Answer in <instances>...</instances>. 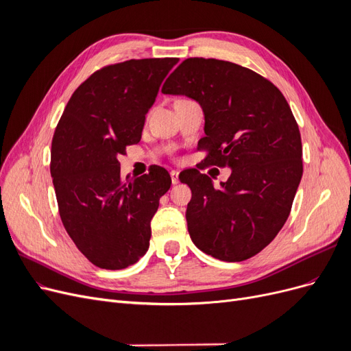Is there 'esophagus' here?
Returning <instances> with one entry per match:
<instances>
[{"mask_svg":"<svg viewBox=\"0 0 351 351\" xmlns=\"http://www.w3.org/2000/svg\"><path fill=\"white\" fill-rule=\"evenodd\" d=\"M169 176H171V183H173V184H177V183H178V171H176V169H173V171H169Z\"/></svg>","mask_w":351,"mask_h":351,"instance_id":"esophagus-1","label":"esophagus"}]
</instances>
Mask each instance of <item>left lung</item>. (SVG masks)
<instances>
[{
	"label": "left lung",
	"mask_w": 351,
	"mask_h": 351,
	"mask_svg": "<svg viewBox=\"0 0 351 351\" xmlns=\"http://www.w3.org/2000/svg\"><path fill=\"white\" fill-rule=\"evenodd\" d=\"M162 93L200 104L206 136L197 147L208 152L204 161L231 168L219 189L196 168L180 174L192 190L190 239L219 261L254 256L285 224L303 174L302 137L289 102L261 74L215 58L184 60Z\"/></svg>",
	"instance_id": "left-lung-1"
}]
</instances>
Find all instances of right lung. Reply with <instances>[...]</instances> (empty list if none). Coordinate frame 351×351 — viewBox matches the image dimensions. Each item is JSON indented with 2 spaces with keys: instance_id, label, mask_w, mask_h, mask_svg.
Here are the masks:
<instances>
[{
  "instance_id": "add662e5",
  "label": "right lung",
  "mask_w": 351,
  "mask_h": 351,
  "mask_svg": "<svg viewBox=\"0 0 351 351\" xmlns=\"http://www.w3.org/2000/svg\"><path fill=\"white\" fill-rule=\"evenodd\" d=\"M178 58L129 60L95 71L74 90L52 137L60 217L77 249L102 269H124L149 249L151 219L171 177L123 180L119 156L141 142L145 115Z\"/></svg>"
}]
</instances>
